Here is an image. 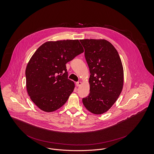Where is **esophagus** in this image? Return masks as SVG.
I'll return each instance as SVG.
<instances>
[{
	"label": "esophagus",
	"instance_id": "1",
	"mask_svg": "<svg viewBox=\"0 0 154 154\" xmlns=\"http://www.w3.org/2000/svg\"><path fill=\"white\" fill-rule=\"evenodd\" d=\"M76 86H81V85H82V82H76Z\"/></svg>",
	"mask_w": 154,
	"mask_h": 154
}]
</instances>
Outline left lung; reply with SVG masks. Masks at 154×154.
<instances>
[{
  "label": "left lung",
  "instance_id": "obj_1",
  "mask_svg": "<svg viewBox=\"0 0 154 154\" xmlns=\"http://www.w3.org/2000/svg\"><path fill=\"white\" fill-rule=\"evenodd\" d=\"M91 75L90 93L82 99L86 109L94 114L107 112L116 102L124 83L123 65L113 45L104 39L80 40Z\"/></svg>",
  "mask_w": 154,
  "mask_h": 154
}]
</instances>
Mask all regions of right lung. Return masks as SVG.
<instances>
[{
    "label": "right lung",
    "mask_w": 154,
    "mask_h": 154,
    "mask_svg": "<svg viewBox=\"0 0 154 154\" xmlns=\"http://www.w3.org/2000/svg\"><path fill=\"white\" fill-rule=\"evenodd\" d=\"M78 40L47 41L35 51L26 69V88L41 110L52 112L66 102L75 88L66 63L83 52Z\"/></svg>",
    "instance_id": "obj_1"
}]
</instances>
